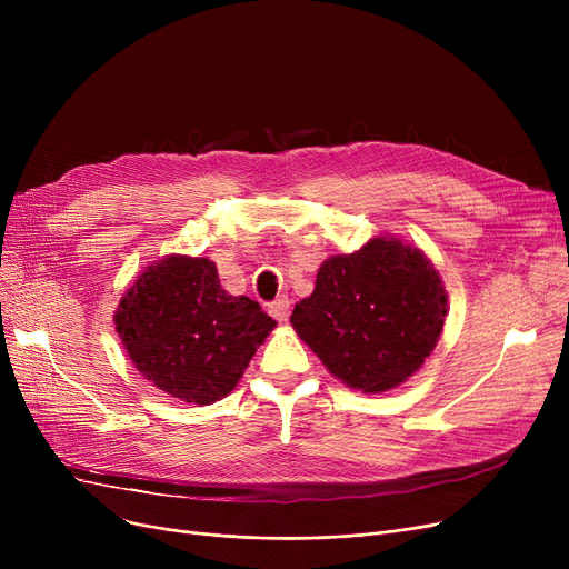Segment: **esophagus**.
<instances>
[{
    "instance_id": "34e87169",
    "label": "esophagus",
    "mask_w": 569,
    "mask_h": 569,
    "mask_svg": "<svg viewBox=\"0 0 569 569\" xmlns=\"http://www.w3.org/2000/svg\"><path fill=\"white\" fill-rule=\"evenodd\" d=\"M267 309L279 322H286L288 316H290V300H288V297H277L274 302H269Z\"/></svg>"
}]
</instances>
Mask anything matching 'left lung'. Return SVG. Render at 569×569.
Wrapping results in <instances>:
<instances>
[{
  "label": "left lung",
  "instance_id": "left-lung-1",
  "mask_svg": "<svg viewBox=\"0 0 569 569\" xmlns=\"http://www.w3.org/2000/svg\"><path fill=\"white\" fill-rule=\"evenodd\" d=\"M447 295L433 264L397 239L325 260L290 322L337 378L385 392L425 365L442 332Z\"/></svg>",
  "mask_w": 569,
  "mask_h": 569
}]
</instances>
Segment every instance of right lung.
Returning <instances> with one entry per match:
<instances>
[{
	"label": "right lung",
	"mask_w": 569,
	"mask_h": 569,
	"mask_svg": "<svg viewBox=\"0 0 569 569\" xmlns=\"http://www.w3.org/2000/svg\"><path fill=\"white\" fill-rule=\"evenodd\" d=\"M114 325L147 380L204 406L232 390L277 320L249 297L228 295L214 262L170 256L122 297Z\"/></svg>",
	"instance_id": "add662e5"
}]
</instances>
